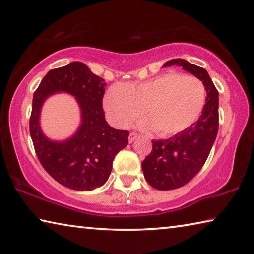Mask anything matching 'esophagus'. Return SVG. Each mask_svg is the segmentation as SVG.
I'll list each match as a JSON object with an SVG mask.
<instances>
[{"mask_svg":"<svg viewBox=\"0 0 254 254\" xmlns=\"http://www.w3.org/2000/svg\"><path fill=\"white\" fill-rule=\"evenodd\" d=\"M136 137H137V134H136V133H134V132H131V133H130V135H128V142L132 143L133 141H134V140L136 139Z\"/></svg>","mask_w":254,"mask_h":254,"instance_id":"esophagus-1","label":"esophagus"}]
</instances>
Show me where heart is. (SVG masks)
<instances>
[{"mask_svg": "<svg viewBox=\"0 0 254 254\" xmlns=\"http://www.w3.org/2000/svg\"><path fill=\"white\" fill-rule=\"evenodd\" d=\"M206 88L199 78L168 71L151 79L115 84L103 100L110 121L126 127L143 113L156 134L168 136L186 130L203 112Z\"/></svg>", "mask_w": 254, "mask_h": 254, "instance_id": "1", "label": "heart"}]
</instances>
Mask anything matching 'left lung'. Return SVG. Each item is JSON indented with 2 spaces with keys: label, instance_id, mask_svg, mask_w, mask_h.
I'll return each instance as SVG.
<instances>
[{
  "label": "left lung",
  "instance_id": "1",
  "mask_svg": "<svg viewBox=\"0 0 254 254\" xmlns=\"http://www.w3.org/2000/svg\"><path fill=\"white\" fill-rule=\"evenodd\" d=\"M178 65L205 85L206 103L199 119L186 130L166 140L152 141V150L142 161L144 178L159 190L184 186L203 168L218 130V91L204 68L185 59H171L166 67Z\"/></svg>",
  "mask_w": 254,
  "mask_h": 254
}]
</instances>
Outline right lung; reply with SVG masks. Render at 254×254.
Returning a JSON list of instances; mask_svg holds the SVG:
<instances>
[{
	"label": "right lung",
	"instance_id": "obj_1",
	"mask_svg": "<svg viewBox=\"0 0 254 254\" xmlns=\"http://www.w3.org/2000/svg\"><path fill=\"white\" fill-rule=\"evenodd\" d=\"M104 79L80 62L48 71L33 94L30 115V135L34 151L45 170L56 182L75 190H92L109 178L114 157L128 143V131L115 130L104 118ZM74 95L82 110V126L65 143H54L42 134L39 113L51 93Z\"/></svg>",
	"mask_w": 254,
	"mask_h": 254
}]
</instances>
